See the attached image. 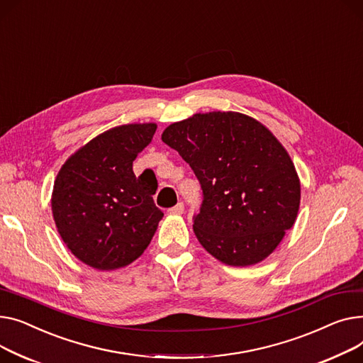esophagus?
Here are the masks:
<instances>
[{"mask_svg":"<svg viewBox=\"0 0 363 363\" xmlns=\"http://www.w3.org/2000/svg\"><path fill=\"white\" fill-rule=\"evenodd\" d=\"M183 211H184V205H183V202H179L176 206L168 209V214H172V216H180V214H183Z\"/></svg>","mask_w":363,"mask_h":363,"instance_id":"1","label":"esophagus"}]
</instances>
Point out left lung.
Listing matches in <instances>:
<instances>
[{
  "label": "left lung",
  "mask_w": 363,
  "mask_h": 363,
  "mask_svg": "<svg viewBox=\"0 0 363 363\" xmlns=\"http://www.w3.org/2000/svg\"><path fill=\"white\" fill-rule=\"evenodd\" d=\"M161 139L201 183L194 231L205 250L231 267L269 257L301 205L299 176L279 139L258 120L234 111L194 114L169 124Z\"/></svg>",
  "instance_id": "left-lung-1"
}]
</instances>
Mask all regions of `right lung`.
<instances>
[{
    "instance_id": "obj_1",
    "label": "right lung",
    "mask_w": 363,
    "mask_h": 363,
    "mask_svg": "<svg viewBox=\"0 0 363 363\" xmlns=\"http://www.w3.org/2000/svg\"><path fill=\"white\" fill-rule=\"evenodd\" d=\"M155 123L113 127L79 147L54 182L51 208L62 242L95 269L113 271L136 261L151 243L162 211L158 183L136 177L133 161L152 142Z\"/></svg>"
}]
</instances>
